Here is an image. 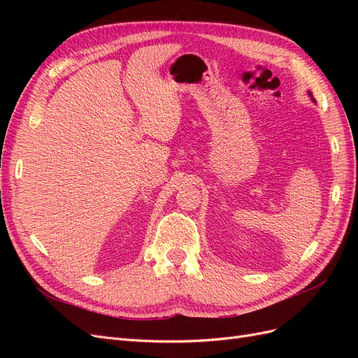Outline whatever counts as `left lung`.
Segmentation results:
<instances>
[{
    "label": "left lung",
    "instance_id": "1",
    "mask_svg": "<svg viewBox=\"0 0 358 358\" xmlns=\"http://www.w3.org/2000/svg\"><path fill=\"white\" fill-rule=\"evenodd\" d=\"M313 101H315V100H313Z\"/></svg>",
    "mask_w": 358,
    "mask_h": 358
}]
</instances>
